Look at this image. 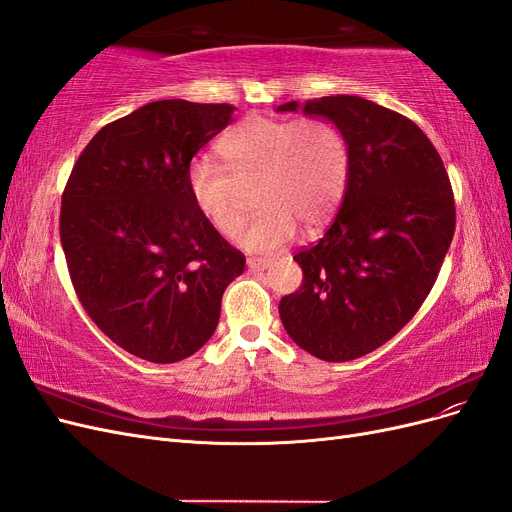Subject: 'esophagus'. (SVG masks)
<instances>
[{
    "label": "esophagus",
    "mask_w": 512,
    "mask_h": 512,
    "mask_svg": "<svg viewBox=\"0 0 512 512\" xmlns=\"http://www.w3.org/2000/svg\"><path fill=\"white\" fill-rule=\"evenodd\" d=\"M273 265L271 258H247V267L252 271H265Z\"/></svg>",
    "instance_id": "34e87169"
}]
</instances>
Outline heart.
Returning a JSON list of instances; mask_svg holds the SVG:
<instances>
[{
  "label": "heart",
  "mask_w": 512,
  "mask_h": 512,
  "mask_svg": "<svg viewBox=\"0 0 512 512\" xmlns=\"http://www.w3.org/2000/svg\"><path fill=\"white\" fill-rule=\"evenodd\" d=\"M226 166L198 158L188 168V192L196 211L220 235L243 220V190H254L262 209L235 235L250 252H275L297 237L299 224L316 230L342 203L350 149L346 134L320 117L273 119L252 115L218 145Z\"/></svg>",
  "instance_id": "1"
}]
</instances>
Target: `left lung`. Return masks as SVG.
Returning a JSON list of instances; mask_svg holds the SVG:
<instances>
[{
  "label": "left lung",
  "mask_w": 512,
  "mask_h": 512,
  "mask_svg": "<svg viewBox=\"0 0 512 512\" xmlns=\"http://www.w3.org/2000/svg\"><path fill=\"white\" fill-rule=\"evenodd\" d=\"M329 119L346 134L350 173L333 224L294 260L303 284L280 301L292 342L344 363L374 352L423 305L455 232L442 158L408 117L359 96L286 102L277 113Z\"/></svg>",
  "instance_id": "8db88e82"
}]
</instances>
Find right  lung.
<instances>
[{
  "label": "right lung",
  "instance_id": "obj_1",
  "mask_svg": "<svg viewBox=\"0 0 512 512\" xmlns=\"http://www.w3.org/2000/svg\"><path fill=\"white\" fill-rule=\"evenodd\" d=\"M237 108L149 102L104 126L61 196L59 235L79 301L98 329L151 363L203 348L245 256L207 224L188 168Z\"/></svg>",
  "mask_w": 512,
  "mask_h": 512
}]
</instances>
